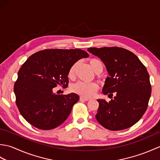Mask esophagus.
Here are the masks:
<instances>
[{"label":"esophagus","mask_w":160,"mask_h":160,"mask_svg":"<svg viewBox=\"0 0 160 160\" xmlns=\"http://www.w3.org/2000/svg\"><path fill=\"white\" fill-rule=\"evenodd\" d=\"M80 100H84V101H89V100H90L89 98H84V97H82V96H81V97L80 98Z\"/></svg>","instance_id":"1"}]
</instances>
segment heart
I'll use <instances>...</instances> for the list:
<instances>
[{
	"label": "heart",
	"mask_w": 160,
	"mask_h": 160,
	"mask_svg": "<svg viewBox=\"0 0 160 160\" xmlns=\"http://www.w3.org/2000/svg\"><path fill=\"white\" fill-rule=\"evenodd\" d=\"M89 63L92 69L97 73H100L103 70V64L100 60L97 58H90ZM77 68V63L73 64L70 67L68 72V77L70 79H73L76 76V71ZM72 91L80 96L84 98H91L96 93V91L99 89L98 84L95 82H78L73 84Z\"/></svg>",
	"instance_id": "obj_1"
}]
</instances>
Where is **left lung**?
Segmentation results:
<instances>
[{
  "label": "left lung",
  "instance_id": "8db88e82",
  "mask_svg": "<svg viewBox=\"0 0 160 160\" xmlns=\"http://www.w3.org/2000/svg\"><path fill=\"white\" fill-rule=\"evenodd\" d=\"M104 63L110 77L105 81L102 92L114 98L99 102L96 118L111 131L132 127L147 111L151 85L147 68L130 51L118 47H91L87 49Z\"/></svg>",
  "mask_w": 160,
  "mask_h": 160
}]
</instances>
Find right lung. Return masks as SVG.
Masks as SVG:
<instances>
[{"instance_id": "add662e5", "label": "right lung", "mask_w": 160, "mask_h": 160, "mask_svg": "<svg viewBox=\"0 0 160 160\" xmlns=\"http://www.w3.org/2000/svg\"><path fill=\"white\" fill-rule=\"evenodd\" d=\"M85 51L45 49L29 56L18 73L13 91L20 114L36 128L51 130L67 120L74 104L79 100L76 93L57 95L53 88L67 87L70 67L82 58Z\"/></svg>"}]
</instances>
